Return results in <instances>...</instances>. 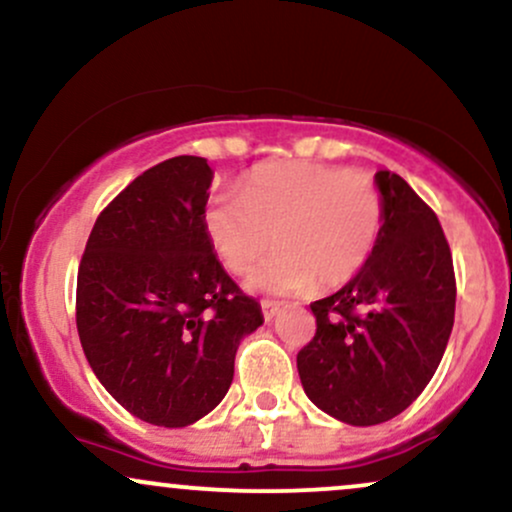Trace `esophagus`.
<instances>
[{"label": "esophagus", "mask_w": 512, "mask_h": 512, "mask_svg": "<svg viewBox=\"0 0 512 512\" xmlns=\"http://www.w3.org/2000/svg\"><path fill=\"white\" fill-rule=\"evenodd\" d=\"M279 308H281L279 301H269V298H264V301H262V313H264V317H267V320H272V317L279 313Z\"/></svg>", "instance_id": "34e87169"}]
</instances>
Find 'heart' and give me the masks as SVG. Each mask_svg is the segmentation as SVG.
I'll return each instance as SVG.
<instances>
[{"instance_id":"1","label":"heart","mask_w":512,"mask_h":512,"mask_svg":"<svg viewBox=\"0 0 512 512\" xmlns=\"http://www.w3.org/2000/svg\"><path fill=\"white\" fill-rule=\"evenodd\" d=\"M385 223V197L373 175L330 163L286 161L250 170L243 192H219L204 211L211 248L255 291L339 289L361 274ZM275 236L272 237L271 233Z\"/></svg>"}]
</instances>
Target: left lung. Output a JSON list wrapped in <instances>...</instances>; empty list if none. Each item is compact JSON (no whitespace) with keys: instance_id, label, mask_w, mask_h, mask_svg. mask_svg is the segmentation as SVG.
<instances>
[{"instance_id":"obj_1","label":"left lung","mask_w":512,"mask_h":512,"mask_svg":"<svg viewBox=\"0 0 512 512\" xmlns=\"http://www.w3.org/2000/svg\"><path fill=\"white\" fill-rule=\"evenodd\" d=\"M378 248L356 279L310 303L298 375L315 407L351 426L395 419L424 392L455 322V269L436 211L390 170Z\"/></svg>"}]
</instances>
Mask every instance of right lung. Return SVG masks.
Instances as JSON below:
<instances>
[{"label": "right lung", "mask_w": 512, "mask_h": 512, "mask_svg": "<svg viewBox=\"0 0 512 512\" xmlns=\"http://www.w3.org/2000/svg\"><path fill=\"white\" fill-rule=\"evenodd\" d=\"M207 158L144 170L101 211L76 276V330L96 378L154 426L195 424L226 397L240 339L262 325L211 248Z\"/></svg>", "instance_id": "obj_1"}]
</instances>
